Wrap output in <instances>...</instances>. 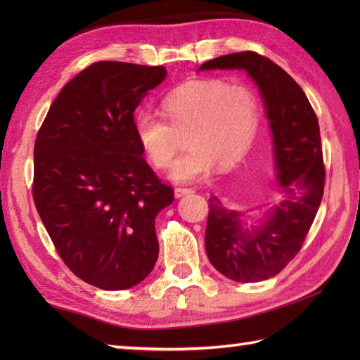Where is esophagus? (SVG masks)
Segmentation results:
<instances>
[{"mask_svg": "<svg viewBox=\"0 0 360 360\" xmlns=\"http://www.w3.org/2000/svg\"><path fill=\"white\" fill-rule=\"evenodd\" d=\"M190 193H193V188H182V187L174 188V196L176 198H182V196L190 195Z\"/></svg>", "mask_w": 360, "mask_h": 360, "instance_id": "obj_1", "label": "esophagus"}]
</instances>
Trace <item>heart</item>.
Here are the masks:
<instances>
[{"instance_id":"1","label":"heart","mask_w":360,"mask_h":360,"mask_svg":"<svg viewBox=\"0 0 360 360\" xmlns=\"http://www.w3.org/2000/svg\"><path fill=\"white\" fill-rule=\"evenodd\" d=\"M162 108L170 124L148 110L134 112L133 129L148 162L165 170L178 151V133L187 131V153L174 164V182L201 181L218 164L235 165L254 145L262 122L257 93L244 83L224 79L187 82L168 94Z\"/></svg>"}]
</instances>
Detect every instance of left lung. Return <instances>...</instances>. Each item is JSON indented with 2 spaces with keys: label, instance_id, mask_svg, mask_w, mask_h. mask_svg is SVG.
I'll list each match as a JSON object with an SVG mask.
<instances>
[{
  "label": "left lung",
  "instance_id": "8db88e82",
  "mask_svg": "<svg viewBox=\"0 0 360 360\" xmlns=\"http://www.w3.org/2000/svg\"><path fill=\"white\" fill-rule=\"evenodd\" d=\"M212 70L246 71L255 82L272 131L277 186L285 198L257 217V209H227L212 196L205 252L224 277L263 281L298 254L322 202L325 167L319 120L297 82L257 52L229 53L200 66V71Z\"/></svg>",
  "mask_w": 360,
  "mask_h": 360
}]
</instances>
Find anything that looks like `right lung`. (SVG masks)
<instances>
[{
  "label": "right lung",
  "instance_id": "right-lung-1",
  "mask_svg": "<svg viewBox=\"0 0 360 360\" xmlns=\"http://www.w3.org/2000/svg\"><path fill=\"white\" fill-rule=\"evenodd\" d=\"M164 66L98 62L51 105L34 147V202L58 255L105 290L136 286L159 255L158 213L173 202L142 158L133 117Z\"/></svg>",
  "mask_w": 360,
  "mask_h": 360
}]
</instances>
